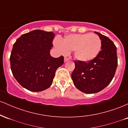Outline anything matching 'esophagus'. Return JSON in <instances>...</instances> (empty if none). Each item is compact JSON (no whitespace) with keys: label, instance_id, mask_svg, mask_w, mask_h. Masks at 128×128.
<instances>
[{"label":"esophagus","instance_id":"esophagus-1","mask_svg":"<svg viewBox=\"0 0 128 128\" xmlns=\"http://www.w3.org/2000/svg\"><path fill=\"white\" fill-rule=\"evenodd\" d=\"M64 62H67V61H68V59L67 58H64Z\"/></svg>","mask_w":128,"mask_h":128}]
</instances>
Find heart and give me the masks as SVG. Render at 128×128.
<instances>
[{"mask_svg":"<svg viewBox=\"0 0 128 128\" xmlns=\"http://www.w3.org/2000/svg\"><path fill=\"white\" fill-rule=\"evenodd\" d=\"M54 46L60 52L66 54L72 52L77 61L88 62L98 56L101 49V40L94 34L68 35L62 40H55Z\"/></svg>","mask_w":128,"mask_h":128,"instance_id":"b5f03b06","label":"heart"}]
</instances>
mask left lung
<instances>
[{
	"label": "left lung",
	"mask_w": 128,
	"mask_h": 128,
	"mask_svg": "<svg viewBox=\"0 0 128 128\" xmlns=\"http://www.w3.org/2000/svg\"><path fill=\"white\" fill-rule=\"evenodd\" d=\"M101 40V50L92 61L88 62L75 61L72 73L74 86L87 94L96 93L111 82L117 67V48L107 36L94 32Z\"/></svg>",
	"instance_id": "1"
}]
</instances>
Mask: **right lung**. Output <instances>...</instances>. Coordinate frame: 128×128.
I'll return each mask as SVG.
<instances>
[{"mask_svg":"<svg viewBox=\"0 0 128 128\" xmlns=\"http://www.w3.org/2000/svg\"><path fill=\"white\" fill-rule=\"evenodd\" d=\"M55 34L34 30L23 34L13 45L10 64L13 76L24 88L42 92L50 87L64 57L54 58L50 50Z\"/></svg>","mask_w":128,"mask_h":128,"instance_id":"right-lung-1","label":"right lung"}]
</instances>
